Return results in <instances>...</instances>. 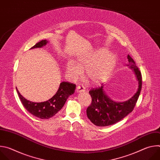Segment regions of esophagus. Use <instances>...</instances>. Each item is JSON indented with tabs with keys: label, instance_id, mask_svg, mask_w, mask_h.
Masks as SVG:
<instances>
[{
	"label": "esophagus",
	"instance_id": "obj_1",
	"mask_svg": "<svg viewBox=\"0 0 160 160\" xmlns=\"http://www.w3.org/2000/svg\"><path fill=\"white\" fill-rule=\"evenodd\" d=\"M76 92L77 93H81L85 92V88L82 86H78L76 88Z\"/></svg>",
	"mask_w": 160,
	"mask_h": 160
}]
</instances>
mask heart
<instances>
[{
	"label": "heart",
	"instance_id": "b5f03b06",
	"mask_svg": "<svg viewBox=\"0 0 160 160\" xmlns=\"http://www.w3.org/2000/svg\"><path fill=\"white\" fill-rule=\"evenodd\" d=\"M117 66L115 55L109 52L106 48L97 49L88 54L77 58L76 63L69 61L66 66V72L73 81L79 80L85 71V77L94 85H101L111 76Z\"/></svg>",
	"mask_w": 160,
	"mask_h": 160
}]
</instances>
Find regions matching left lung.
Here are the masks:
<instances>
[{
	"label": "left lung",
	"mask_w": 160,
	"mask_h": 160,
	"mask_svg": "<svg viewBox=\"0 0 160 160\" xmlns=\"http://www.w3.org/2000/svg\"><path fill=\"white\" fill-rule=\"evenodd\" d=\"M128 64L138 82V88L134 95L124 102L112 100L106 94L104 85L89 91L92 97V103L87 109V115L92 123L98 127H106L122 120L131 112L138 101L142 88V75L133 59L127 56Z\"/></svg>",
	"instance_id": "8db88e82"
}]
</instances>
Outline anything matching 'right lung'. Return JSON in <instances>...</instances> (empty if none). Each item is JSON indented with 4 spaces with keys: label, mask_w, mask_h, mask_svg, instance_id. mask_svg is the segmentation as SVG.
Returning a JSON list of instances; mask_svg holds the SVG:
<instances>
[{
    "label": "right lung",
    "mask_w": 160,
    "mask_h": 160,
    "mask_svg": "<svg viewBox=\"0 0 160 160\" xmlns=\"http://www.w3.org/2000/svg\"><path fill=\"white\" fill-rule=\"evenodd\" d=\"M48 43V40H43L36 43L31 49L42 48ZM75 88L76 85L68 82H62L60 83L56 94L50 99L42 102L30 101L21 95L17 88L16 90L22 105L30 113L41 119H49L61 109L68 97L74 94Z\"/></svg>",
    "instance_id": "1"
}]
</instances>
